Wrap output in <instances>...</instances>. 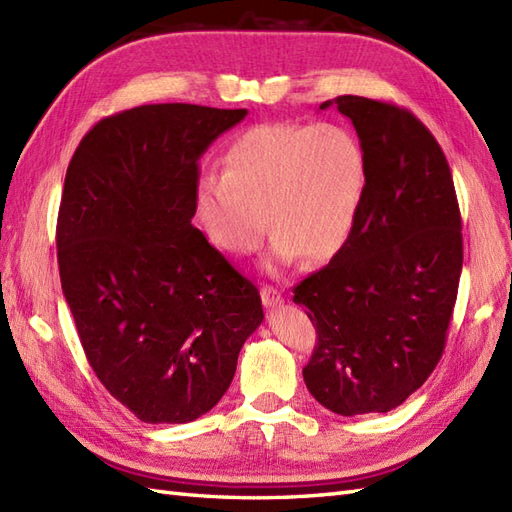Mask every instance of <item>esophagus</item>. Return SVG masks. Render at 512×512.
<instances>
[{"label": "esophagus", "instance_id": "34e87169", "mask_svg": "<svg viewBox=\"0 0 512 512\" xmlns=\"http://www.w3.org/2000/svg\"><path fill=\"white\" fill-rule=\"evenodd\" d=\"M260 297H263V304L269 308H276L282 304V293L278 289H273V286H263Z\"/></svg>", "mask_w": 512, "mask_h": 512}]
</instances>
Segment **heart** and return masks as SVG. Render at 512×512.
<instances>
[{"instance_id":"b5f03b06","label":"heart","mask_w":512,"mask_h":512,"mask_svg":"<svg viewBox=\"0 0 512 512\" xmlns=\"http://www.w3.org/2000/svg\"><path fill=\"white\" fill-rule=\"evenodd\" d=\"M365 186L363 145L347 128L263 123L228 147L221 178L197 184L195 217L221 252L252 254L267 221L276 263H323L350 239Z\"/></svg>"}]
</instances>
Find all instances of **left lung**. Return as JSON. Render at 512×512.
<instances>
[{"mask_svg":"<svg viewBox=\"0 0 512 512\" xmlns=\"http://www.w3.org/2000/svg\"><path fill=\"white\" fill-rule=\"evenodd\" d=\"M367 158L350 239L293 289L317 345L310 395L343 417L389 413L428 380L445 350L463 271V223L450 165L413 112L341 95Z\"/></svg>","mask_w":512,"mask_h":512,"instance_id":"obj_1","label":"left lung"}]
</instances>
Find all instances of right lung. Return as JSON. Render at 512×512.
<instances>
[{"mask_svg": "<svg viewBox=\"0 0 512 512\" xmlns=\"http://www.w3.org/2000/svg\"><path fill=\"white\" fill-rule=\"evenodd\" d=\"M247 115L149 104L84 134L62 189L60 284L108 393L145 423L213 408L260 321L256 286L193 228L199 158Z\"/></svg>", "mask_w": 512, "mask_h": 512, "instance_id": "obj_1", "label": "right lung"}]
</instances>
